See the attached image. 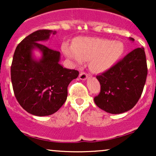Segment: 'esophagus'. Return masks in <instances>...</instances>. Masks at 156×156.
<instances>
[{"instance_id": "1", "label": "esophagus", "mask_w": 156, "mask_h": 156, "mask_svg": "<svg viewBox=\"0 0 156 156\" xmlns=\"http://www.w3.org/2000/svg\"><path fill=\"white\" fill-rule=\"evenodd\" d=\"M87 77H88V75L86 73L84 72H81L80 73L79 75V78L80 80H87Z\"/></svg>"}]
</instances>
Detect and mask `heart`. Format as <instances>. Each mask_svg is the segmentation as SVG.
Segmentation results:
<instances>
[{
  "label": "heart",
  "mask_w": 156,
  "mask_h": 156,
  "mask_svg": "<svg viewBox=\"0 0 156 156\" xmlns=\"http://www.w3.org/2000/svg\"><path fill=\"white\" fill-rule=\"evenodd\" d=\"M62 51L68 58L78 64L83 61H89L90 70L101 73L117 63L123 54L124 45L119 41L80 37L75 39L73 45L64 42Z\"/></svg>",
  "instance_id": "heart-1"
}]
</instances>
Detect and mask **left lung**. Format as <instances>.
<instances>
[{"instance_id": "obj_1", "label": "left lung", "mask_w": 156, "mask_h": 156, "mask_svg": "<svg viewBox=\"0 0 156 156\" xmlns=\"http://www.w3.org/2000/svg\"><path fill=\"white\" fill-rule=\"evenodd\" d=\"M133 42L134 39L130 37ZM147 75L144 48L130 52L110 69L97 76L101 92L95 104L110 114H121L133 108L142 94Z\"/></svg>"}]
</instances>
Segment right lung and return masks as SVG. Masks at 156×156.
Returning <instances> with one entry per match:
<instances>
[{"label":"right lung","mask_w":156,"mask_h":156,"mask_svg":"<svg viewBox=\"0 0 156 156\" xmlns=\"http://www.w3.org/2000/svg\"><path fill=\"white\" fill-rule=\"evenodd\" d=\"M56 31L39 30L26 37L16 48L11 66V79L17 101L23 109L39 117L51 115L63 105L67 87L79 73L59 64L60 53L40 43ZM42 53L39 60L33 51Z\"/></svg>","instance_id":"add662e5"}]
</instances>
